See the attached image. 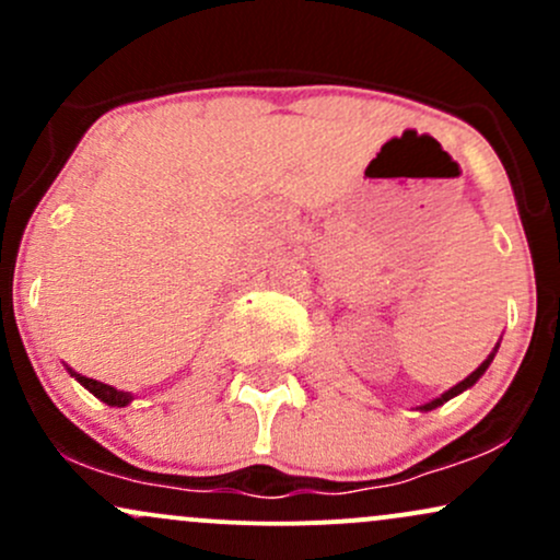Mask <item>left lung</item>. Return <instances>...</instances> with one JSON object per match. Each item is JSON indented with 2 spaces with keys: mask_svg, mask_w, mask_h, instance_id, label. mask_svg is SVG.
Here are the masks:
<instances>
[{
  "mask_svg": "<svg viewBox=\"0 0 560 560\" xmlns=\"http://www.w3.org/2000/svg\"><path fill=\"white\" fill-rule=\"evenodd\" d=\"M490 363H492V355H490V358H487V361H485V363H481L477 371H471V374H468V376L464 378V382H460V384H455V387H453V389H447V392H445V395H442V397H436V400H432V402L421 405V410H432V408H436V405L447 402V400H450V397L460 395V392H464V389H468V387H474V384H477V382H479V376H481V374H485V371H487V365H490Z\"/></svg>",
  "mask_w": 560,
  "mask_h": 560,
  "instance_id": "8db88e82",
  "label": "left lung"
}]
</instances>
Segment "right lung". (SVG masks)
I'll return each mask as SVG.
<instances>
[{
  "label": "right lung",
  "mask_w": 560,
  "mask_h": 560,
  "mask_svg": "<svg viewBox=\"0 0 560 560\" xmlns=\"http://www.w3.org/2000/svg\"><path fill=\"white\" fill-rule=\"evenodd\" d=\"M70 374H73V371H70ZM73 376L79 378V382H81L83 387H86L89 392H92V395L100 397L102 402L118 405V408H124V405H128V402L133 400L131 392H118L115 387H110V384H102V382H96V378H89V376H81V374H73Z\"/></svg>",
  "instance_id": "add662e5"
}]
</instances>
